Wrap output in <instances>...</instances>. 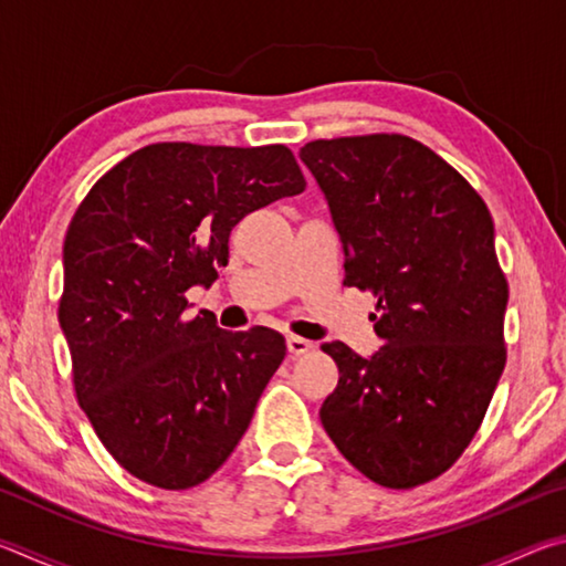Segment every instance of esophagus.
<instances>
[{"label": "esophagus", "instance_id": "1", "mask_svg": "<svg viewBox=\"0 0 566 566\" xmlns=\"http://www.w3.org/2000/svg\"><path fill=\"white\" fill-rule=\"evenodd\" d=\"M314 344L310 339H302L296 337V334H292V337H286V352L292 354V357H302V354L312 352Z\"/></svg>", "mask_w": 566, "mask_h": 566}]
</instances>
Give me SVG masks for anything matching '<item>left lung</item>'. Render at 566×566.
Wrapping results in <instances>:
<instances>
[{"label": "left lung", "mask_w": 566, "mask_h": 566, "mask_svg": "<svg viewBox=\"0 0 566 566\" xmlns=\"http://www.w3.org/2000/svg\"><path fill=\"white\" fill-rule=\"evenodd\" d=\"M344 247V284L377 296L371 359L322 344L339 381L322 424L352 467L389 490L444 474L502 377L510 284L476 189L421 142L361 134L306 142Z\"/></svg>", "instance_id": "8db88e82"}]
</instances>
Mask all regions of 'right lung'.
I'll list each match as a JSON object with an SVG mask.
<instances>
[{"mask_svg":"<svg viewBox=\"0 0 566 566\" xmlns=\"http://www.w3.org/2000/svg\"><path fill=\"white\" fill-rule=\"evenodd\" d=\"M290 147L159 142L97 179L64 237L60 324L74 395L99 442L142 482H207L252 421L286 354L266 327L187 319L185 292L229 260L234 224L302 195Z\"/></svg>","mask_w":566,"mask_h":566,"instance_id":"1","label":"right lung"}]
</instances>
